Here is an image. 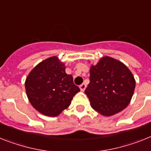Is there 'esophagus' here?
<instances>
[{
	"mask_svg": "<svg viewBox=\"0 0 151 151\" xmlns=\"http://www.w3.org/2000/svg\"><path fill=\"white\" fill-rule=\"evenodd\" d=\"M86 85L85 84V83H83V84H81L80 86H79L80 90L83 91V92L85 90V89H86Z\"/></svg>",
	"mask_w": 151,
	"mask_h": 151,
	"instance_id": "34e87169",
	"label": "esophagus"
}]
</instances>
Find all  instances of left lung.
Returning <instances> with one entry per match:
<instances>
[{
	"label": "left lung",
	"instance_id": "obj_1",
	"mask_svg": "<svg viewBox=\"0 0 151 151\" xmlns=\"http://www.w3.org/2000/svg\"><path fill=\"white\" fill-rule=\"evenodd\" d=\"M89 83L85 90L91 106L102 115L112 116L124 109L135 89V79L121 62L106 56L89 71Z\"/></svg>",
	"mask_w": 151,
	"mask_h": 151
}]
</instances>
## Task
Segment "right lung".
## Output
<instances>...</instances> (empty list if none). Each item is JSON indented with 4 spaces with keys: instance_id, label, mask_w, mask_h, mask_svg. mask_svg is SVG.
<instances>
[{
    "instance_id": "right-lung-1",
    "label": "right lung",
    "mask_w": 151,
    "mask_h": 151,
    "mask_svg": "<svg viewBox=\"0 0 151 151\" xmlns=\"http://www.w3.org/2000/svg\"><path fill=\"white\" fill-rule=\"evenodd\" d=\"M65 69L64 64L53 56L37 65L26 78V93L30 103L44 115L60 114L80 91Z\"/></svg>"
}]
</instances>
